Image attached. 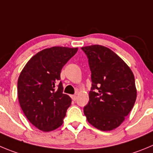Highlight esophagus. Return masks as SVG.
I'll list each match as a JSON object with an SVG mask.
<instances>
[{
    "instance_id": "esophagus-1",
    "label": "esophagus",
    "mask_w": 153,
    "mask_h": 153,
    "mask_svg": "<svg viewBox=\"0 0 153 153\" xmlns=\"http://www.w3.org/2000/svg\"><path fill=\"white\" fill-rule=\"evenodd\" d=\"M71 97H72V99L74 101L76 100V99H77V96H76V95H72V96H71Z\"/></svg>"
}]
</instances>
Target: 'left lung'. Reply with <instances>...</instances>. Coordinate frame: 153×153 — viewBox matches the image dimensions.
<instances>
[{"label":"left lung","instance_id":"8db88e82","mask_svg":"<svg viewBox=\"0 0 153 153\" xmlns=\"http://www.w3.org/2000/svg\"><path fill=\"white\" fill-rule=\"evenodd\" d=\"M81 50L88 57L92 81L84 113L94 127L112 131L124 122L136 101L134 74L109 48L95 44Z\"/></svg>","mask_w":153,"mask_h":153}]
</instances>
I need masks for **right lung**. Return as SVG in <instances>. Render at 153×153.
<instances>
[{
    "label": "right lung",
    "mask_w": 153,
    "mask_h": 153,
    "mask_svg": "<svg viewBox=\"0 0 153 153\" xmlns=\"http://www.w3.org/2000/svg\"><path fill=\"white\" fill-rule=\"evenodd\" d=\"M77 51L78 48L65 47L43 50L31 57L19 75L20 106L28 121L41 131H53L63 123L72 99L63 94L62 81L58 83L62 67Z\"/></svg>",
    "instance_id": "1"
}]
</instances>
